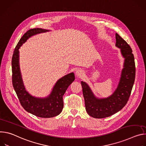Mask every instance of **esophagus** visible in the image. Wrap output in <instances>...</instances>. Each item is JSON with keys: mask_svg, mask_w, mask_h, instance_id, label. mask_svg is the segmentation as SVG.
I'll use <instances>...</instances> for the list:
<instances>
[{"mask_svg": "<svg viewBox=\"0 0 146 146\" xmlns=\"http://www.w3.org/2000/svg\"><path fill=\"white\" fill-rule=\"evenodd\" d=\"M75 75L76 76V77L78 78H82L84 76V72L82 71V70H78L76 71V73H75Z\"/></svg>", "mask_w": 146, "mask_h": 146, "instance_id": "1", "label": "esophagus"}]
</instances>
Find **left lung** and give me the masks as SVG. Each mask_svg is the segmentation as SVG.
I'll return each mask as SVG.
<instances>
[{"label":"left lung","mask_w":146,"mask_h":146,"mask_svg":"<svg viewBox=\"0 0 146 146\" xmlns=\"http://www.w3.org/2000/svg\"><path fill=\"white\" fill-rule=\"evenodd\" d=\"M115 38V46L120 48L124 62L119 81L115 91L107 98H97L88 84L81 81L86 110L90 117L95 118L108 117L122 109L129 100L134 84L136 70L132 50L117 33Z\"/></svg>","instance_id":"obj_1"}]
</instances>
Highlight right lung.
<instances>
[{
	"label": "right lung",
	"mask_w": 146,
	"mask_h": 146,
	"mask_svg": "<svg viewBox=\"0 0 146 146\" xmlns=\"http://www.w3.org/2000/svg\"><path fill=\"white\" fill-rule=\"evenodd\" d=\"M48 31L50 30L38 28L28 30L16 46L11 61L13 86L21 105L27 112L40 118H52L60 114L64 107L62 96L75 80L73 72L64 75L57 80L50 93L44 98L34 96L26 90L20 67L19 48L32 36Z\"/></svg>",
	"instance_id": "obj_1"
}]
</instances>
